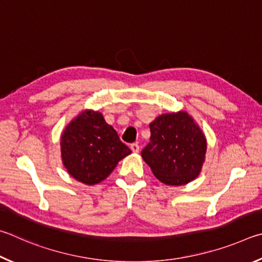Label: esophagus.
<instances>
[{"label":"esophagus","mask_w":262,"mask_h":262,"mask_svg":"<svg viewBox=\"0 0 262 262\" xmlns=\"http://www.w3.org/2000/svg\"><path fill=\"white\" fill-rule=\"evenodd\" d=\"M130 148H131V150L134 153H138L139 152V145L137 144V143H134V144H131L130 145Z\"/></svg>","instance_id":"34e87169"}]
</instances>
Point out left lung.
Returning <instances> with one entry per match:
<instances>
[{"label": "left lung", "instance_id": "1", "mask_svg": "<svg viewBox=\"0 0 262 262\" xmlns=\"http://www.w3.org/2000/svg\"><path fill=\"white\" fill-rule=\"evenodd\" d=\"M149 143L141 152L154 176L166 185L180 186L201 171L207 140L186 112L162 114L149 124Z\"/></svg>", "mask_w": 262, "mask_h": 262}]
</instances>
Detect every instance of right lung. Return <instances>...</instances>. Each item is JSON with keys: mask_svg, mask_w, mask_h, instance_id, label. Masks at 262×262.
I'll list each match as a JSON object with an SVG mask.
<instances>
[{"mask_svg": "<svg viewBox=\"0 0 262 262\" xmlns=\"http://www.w3.org/2000/svg\"><path fill=\"white\" fill-rule=\"evenodd\" d=\"M59 144L69 175L86 185L105 180L117 163L131 153L103 115L93 109H85L68 124Z\"/></svg>", "mask_w": 262, "mask_h": 262, "instance_id": "1", "label": "right lung"}]
</instances>
